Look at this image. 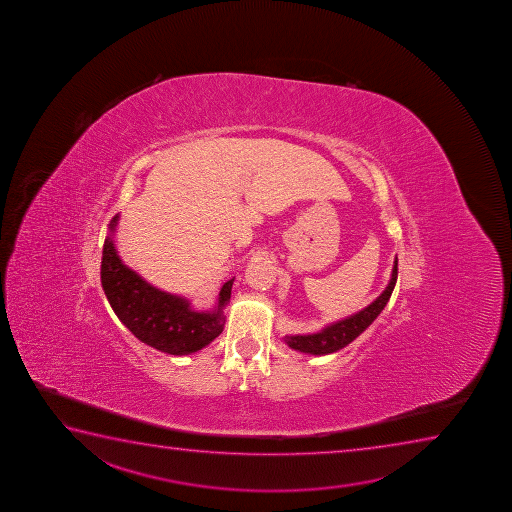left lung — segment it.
I'll return each mask as SVG.
<instances>
[{
    "instance_id": "left-lung-1",
    "label": "left lung",
    "mask_w": 512,
    "mask_h": 512,
    "mask_svg": "<svg viewBox=\"0 0 512 512\" xmlns=\"http://www.w3.org/2000/svg\"><path fill=\"white\" fill-rule=\"evenodd\" d=\"M397 281V259L394 260V267H392L391 281L387 284V288L382 291V295L363 308L360 312L346 317L344 320H337L334 324L327 325L322 331L315 332V334H305V336H286L284 341L288 344L289 348L307 353V355H329V353H336L344 346H348L351 341H355L356 337L360 336L361 332L367 329L368 325L372 324L373 320L379 317L380 312L384 310L387 301L391 298L394 286Z\"/></svg>"
}]
</instances>
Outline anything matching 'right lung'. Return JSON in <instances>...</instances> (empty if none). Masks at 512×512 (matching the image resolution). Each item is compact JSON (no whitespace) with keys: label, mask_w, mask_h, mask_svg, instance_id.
Listing matches in <instances>:
<instances>
[{"label":"right lung","mask_w":512,"mask_h":512,"mask_svg":"<svg viewBox=\"0 0 512 512\" xmlns=\"http://www.w3.org/2000/svg\"><path fill=\"white\" fill-rule=\"evenodd\" d=\"M118 219L116 214L109 223L101 262V283L118 319L142 343L168 355H190L212 343L223 332V308L235 279L223 284L214 310H195L187 298L154 288L121 262L113 241Z\"/></svg>","instance_id":"obj_1"}]
</instances>
